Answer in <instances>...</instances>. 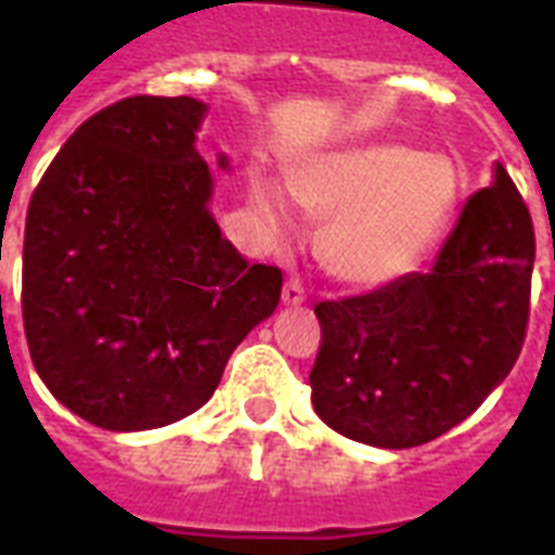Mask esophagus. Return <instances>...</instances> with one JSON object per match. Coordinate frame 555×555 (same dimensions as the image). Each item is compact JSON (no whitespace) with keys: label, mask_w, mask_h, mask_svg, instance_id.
<instances>
[{"label":"esophagus","mask_w":555,"mask_h":555,"mask_svg":"<svg viewBox=\"0 0 555 555\" xmlns=\"http://www.w3.org/2000/svg\"><path fill=\"white\" fill-rule=\"evenodd\" d=\"M282 302L285 306H302L306 302V291H302V285L296 282V279H287L285 287H282Z\"/></svg>","instance_id":"esophagus-1"}]
</instances>
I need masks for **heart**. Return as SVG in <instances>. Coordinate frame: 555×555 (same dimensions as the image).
<instances>
[{
    "mask_svg": "<svg viewBox=\"0 0 555 555\" xmlns=\"http://www.w3.org/2000/svg\"><path fill=\"white\" fill-rule=\"evenodd\" d=\"M296 206L325 221L320 259L334 279L380 287L410 276L454 221L468 180L446 154L401 142H372L299 163L287 175ZM249 209L273 241L296 235L291 203L273 180L256 175Z\"/></svg>",
    "mask_w": 555,
    "mask_h": 555,
    "instance_id": "heart-1",
    "label": "heart"
}]
</instances>
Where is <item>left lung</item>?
<instances>
[{
    "label": "left lung",
    "mask_w": 555,
    "mask_h": 555,
    "mask_svg": "<svg viewBox=\"0 0 555 555\" xmlns=\"http://www.w3.org/2000/svg\"><path fill=\"white\" fill-rule=\"evenodd\" d=\"M535 235L501 163L468 197L430 273L314 308L311 404L337 434L416 448L468 418L518 361Z\"/></svg>",
    "instance_id": "8db88e82"
}]
</instances>
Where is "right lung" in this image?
Returning a JSON list of instances; mask_svg holds the SVG:
<instances>
[{"mask_svg": "<svg viewBox=\"0 0 555 555\" xmlns=\"http://www.w3.org/2000/svg\"><path fill=\"white\" fill-rule=\"evenodd\" d=\"M206 113L189 95L101 109L28 206V352L54 399L95 428H163L203 408L279 306L282 270L249 264L211 215L215 180L197 154ZM218 165L230 171L227 154Z\"/></svg>", "mask_w": 555, "mask_h": 555, "instance_id": "add662e5", "label": "right lung"}]
</instances>
